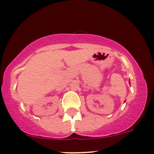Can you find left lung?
Returning a JSON list of instances; mask_svg holds the SVG:
<instances>
[{
    "label": "left lung",
    "instance_id": "left-lung-1",
    "mask_svg": "<svg viewBox=\"0 0 154 154\" xmlns=\"http://www.w3.org/2000/svg\"><path fill=\"white\" fill-rule=\"evenodd\" d=\"M129 83H130V82H129Z\"/></svg>",
    "mask_w": 154,
    "mask_h": 154
}]
</instances>
